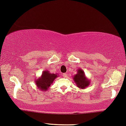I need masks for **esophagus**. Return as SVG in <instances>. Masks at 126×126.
Masks as SVG:
<instances>
[{"label": "esophagus", "mask_w": 126, "mask_h": 126, "mask_svg": "<svg viewBox=\"0 0 126 126\" xmlns=\"http://www.w3.org/2000/svg\"><path fill=\"white\" fill-rule=\"evenodd\" d=\"M63 77H64V78H66V77H67V74H66V73H64V74H63Z\"/></svg>", "instance_id": "1"}]
</instances>
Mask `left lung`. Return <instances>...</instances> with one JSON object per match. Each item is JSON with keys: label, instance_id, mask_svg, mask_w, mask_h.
Wrapping results in <instances>:
<instances>
[{"label": "left lung", "instance_id": "1", "mask_svg": "<svg viewBox=\"0 0 126 126\" xmlns=\"http://www.w3.org/2000/svg\"><path fill=\"white\" fill-rule=\"evenodd\" d=\"M72 78L77 86L81 89H85L90 84V80L87 78L85 73L81 69L77 70V74L75 75Z\"/></svg>", "mask_w": 126, "mask_h": 126}]
</instances>
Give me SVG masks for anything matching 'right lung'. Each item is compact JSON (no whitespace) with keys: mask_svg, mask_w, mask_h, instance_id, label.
<instances>
[{"mask_svg":"<svg viewBox=\"0 0 126 126\" xmlns=\"http://www.w3.org/2000/svg\"><path fill=\"white\" fill-rule=\"evenodd\" d=\"M57 77V74H51L48 70H44L42 72L41 77L36 79H35V84L38 89L46 92L49 89L55 79Z\"/></svg>","mask_w":126,"mask_h":126,"instance_id":"right-lung-1","label":"right lung"}]
</instances>
